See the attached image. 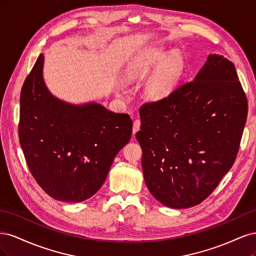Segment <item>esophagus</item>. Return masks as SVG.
<instances>
[{
  "mask_svg": "<svg viewBox=\"0 0 256 256\" xmlns=\"http://www.w3.org/2000/svg\"><path fill=\"white\" fill-rule=\"evenodd\" d=\"M141 127V120H136L134 122V126H132V134H136L138 130H140Z\"/></svg>",
  "mask_w": 256,
  "mask_h": 256,
  "instance_id": "34e87169",
  "label": "esophagus"
}]
</instances>
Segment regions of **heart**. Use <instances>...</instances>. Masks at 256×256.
Masks as SVG:
<instances>
[{
    "label": "heart",
    "mask_w": 256,
    "mask_h": 256,
    "mask_svg": "<svg viewBox=\"0 0 256 256\" xmlns=\"http://www.w3.org/2000/svg\"><path fill=\"white\" fill-rule=\"evenodd\" d=\"M145 83V94L150 100L159 102L172 94L184 72V63L180 54L162 49L147 50L128 67V74L132 78H144L150 74Z\"/></svg>",
    "instance_id": "obj_1"
}]
</instances>
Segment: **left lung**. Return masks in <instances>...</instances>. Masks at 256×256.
Segmentation results:
<instances>
[{
	"label": "left lung",
	"mask_w": 256,
	"mask_h": 256,
	"mask_svg": "<svg viewBox=\"0 0 256 256\" xmlns=\"http://www.w3.org/2000/svg\"><path fill=\"white\" fill-rule=\"evenodd\" d=\"M248 100L234 64L212 54L194 80L140 108L145 184L171 208H189L212 194L239 150Z\"/></svg>",
	"instance_id": "obj_1"
}]
</instances>
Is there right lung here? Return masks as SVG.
Wrapping results in <instances>:
<instances>
[{
    "mask_svg": "<svg viewBox=\"0 0 256 256\" xmlns=\"http://www.w3.org/2000/svg\"><path fill=\"white\" fill-rule=\"evenodd\" d=\"M38 56L20 95L19 141L37 184L51 198L82 202L102 188L113 160L132 134L128 114L96 102L70 104L54 97Z\"/></svg>",
    "mask_w": 256,
    "mask_h": 256,
    "instance_id": "add662e5",
    "label": "right lung"
}]
</instances>
